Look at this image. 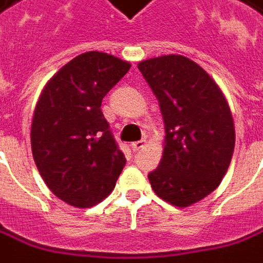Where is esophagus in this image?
Instances as JSON below:
<instances>
[{
  "instance_id": "obj_1",
  "label": "esophagus",
  "mask_w": 263,
  "mask_h": 263,
  "mask_svg": "<svg viewBox=\"0 0 263 263\" xmlns=\"http://www.w3.org/2000/svg\"><path fill=\"white\" fill-rule=\"evenodd\" d=\"M145 139H141V141H135V142H132L131 144V148L134 149V151H138V149H141V148H144L145 146Z\"/></svg>"
}]
</instances>
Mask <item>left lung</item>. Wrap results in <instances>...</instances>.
Instances as JSON below:
<instances>
[{
	"label": "left lung",
	"instance_id": "obj_1",
	"mask_svg": "<svg viewBox=\"0 0 263 263\" xmlns=\"http://www.w3.org/2000/svg\"><path fill=\"white\" fill-rule=\"evenodd\" d=\"M165 125L164 151L148 174L158 197L187 207L217 189L235 149V125L220 87L204 69L180 54L139 62Z\"/></svg>",
	"mask_w": 263,
	"mask_h": 263
}]
</instances>
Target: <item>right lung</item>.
Here are the masks:
<instances>
[{"label":"right lung","instance_id":"obj_1","mask_svg":"<svg viewBox=\"0 0 263 263\" xmlns=\"http://www.w3.org/2000/svg\"><path fill=\"white\" fill-rule=\"evenodd\" d=\"M131 67L87 51L47 82L34 109L31 151L51 193L67 204L92 207L115 189L125 155L102 114V99Z\"/></svg>","mask_w":263,"mask_h":263}]
</instances>
